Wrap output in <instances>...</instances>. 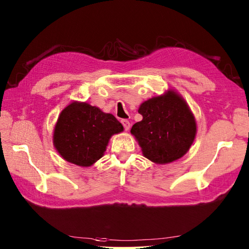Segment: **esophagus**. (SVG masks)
Here are the masks:
<instances>
[{
  "label": "esophagus",
  "mask_w": 249,
  "mask_h": 249,
  "mask_svg": "<svg viewBox=\"0 0 249 249\" xmlns=\"http://www.w3.org/2000/svg\"><path fill=\"white\" fill-rule=\"evenodd\" d=\"M122 124H123L125 130H129V128H130V123H129V122H128L127 120H122Z\"/></svg>",
  "instance_id": "obj_1"
}]
</instances>
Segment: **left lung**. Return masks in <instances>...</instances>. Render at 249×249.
<instances>
[{"mask_svg": "<svg viewBox=\"0 0 249 249\" xmlns=\"http://www.w3.org/2000/svg\"><path fill=\"white\" fill-rule=\"evenodd\" d=\"M142 120L133 125L144 158L156 164H168L186 155L195 140L197 123L191 107L174 89L152 97L139 106Z\"/></svg>", "mask_w": 249, "mask_h": 249, "instance_id": "1", "label": "left lung"}]
</instances>
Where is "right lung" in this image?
<instances>
[{"label":"right lung","mask_w":249,"mask_h":249,"mask_svg":"<svg viewBox=\"0 0 249 249\" xmlns=\"http://www.w3.org/2000/svg\"><path fill=\"white\" fill-rule=\"evenodd\" d=\"M123 130L114 115L87 102L73 101L58 115L53 144L65 161L87 168L105 155L113 135Z\"/></svg>","instance_id":"obj_1"}]
</instances>
